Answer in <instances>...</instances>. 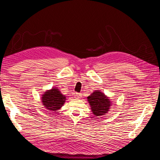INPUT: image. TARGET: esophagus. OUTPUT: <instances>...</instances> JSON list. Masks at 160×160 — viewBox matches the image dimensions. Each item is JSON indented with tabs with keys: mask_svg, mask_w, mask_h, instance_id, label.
<instances>
[{
	"mask_svg": "<svg viewBox=\"0 0 160 160\" xmlns=\"http://www.w3.org/2000/svg\"><path fill=\"white\" fill-rule=\"evenodd\" d=\"M81 96V94L80 93H76V97H77V98H80Z\"/></svg>",
	"mask_w": 160,
	"mask_h": 160,
	"instance_id": "34e87169",
	"label": "esophagus"
}]
</instances>
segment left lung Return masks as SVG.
Masks as SVG:
<instances>
[{
	"label": "left lung",
	"instance_id": "8db88e82",
	"mask_svg": "<svg viewBox=\"0 0 160 160\" xmlns=\"http://www.w3.org/2000/svg\"><path fill=\"white\" fill-rule=\"evenodd\" d=\"M91 111L96 117L105 115L109 111L111 102L108 98L100 91H96L87 97Z\"/></svg>",
	"mask_w": 160,
	"mask_h": 160
}]
</instances>
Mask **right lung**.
Here are the masks:
<instances>
[{"label": "right lung", "instance_id": "obj_1", "mask_svg": "<svg viewBox=\"0 0 160 160\" xmlns=\"http://www.w3.org/2000/svg\"><path fill=\"white\" fill-rule=\"evenodd\" d=\"M66 96L60 93L57 88L47 91L42 96L43 106L48 111H56L62 107L65 102Z\"/></svg>", "mask_w": 160, "mask_h": 160}]
</instances>
